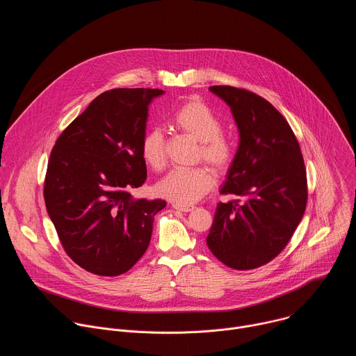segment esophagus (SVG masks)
<instances>
[{
    "label": "esophagus",
    "instance_id": "esophagus-1",
    "mask_svg": "<svg viewBox=\"0 0 356 356\" xmlns=\"http://www.w3.org/2000/svg\"><path fill=\"white\" fill-rule=\"evenodd\" d=\"M172 207H173L175 210H179V211H183V213H188V211H193V210H194V206L179 204V202H175V204H172Z\"/></svg>",
    "mask_w": 356,
    "mask_h": 356
}]
</instances>
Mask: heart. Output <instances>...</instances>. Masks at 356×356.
I'll return each mask as SVG.
<instances>
[{
	"label": "heart",
	"instance_id": "obj_1",
	"mask_svg": "<svg viewBox=\"0 0 356 356\" xmlns=\"http://www.w3.org/2000/svg\"><path fill=\"white\" fill-rule=\"evenodd\" d=\"M175 127L200 140L198 156L218 172H225L234 162L235 146L222 134V121L201 99L184 101L173 113ZM140 156L145 163L161 170L166 163L165 134L154 127L145 131L140 139ZM216 183L214 173L206 166L175 168L159 183L158 193L179 204H193L207 194Z\"/></svg>",
	"mask_w": 356,
	"mask_h": 356
}]
</instances>
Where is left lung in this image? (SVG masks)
<instances>
[{
    "label": "left lung",
    "instance_id": "1",
    "mask_svg": "<svg viewBox=\"0 0 356 356\" xmlns=\"http://www.w3.org/2000/svg\"><path fill=\"white\" fill-rule=\"evenodd\" d=\"M210 91L229 106L239 146L221 188L207 245L228 268L266 265L286 248L307 206V175L286 118L261 95L231 86Z\"/></svg>",
    "mask_w": 356,
    "mask_h": 356
}]
</instances>
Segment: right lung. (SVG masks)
I'll return each mask as SVG.
<instances>
[{"label": "right lung", "mask_w": 356, "mask_h": 356, "mask_svg": "<svg viewBox=\"0 0 356 356\" xmlns=\"http://www.w3.org/2000/svg\"><path fill=\"white\" fill-rule=\"evenodd\" d=\"M159 88L99 94L58 138L43 197L63 249L98 276L128 272L146 252L163 200L134 198L146 180L140 139Z\"/></svg>", "instance_id": "1"}]
</instances>
